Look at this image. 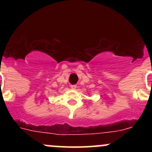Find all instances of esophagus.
<instances>
[{
	"instance_id": "esophagus-1",
	"label": "esophagus",
	"mask_w": 152,
	"mask_h": 152,
	"mask_svg": "<svg viewBox=\"0 0 152 152\" xmlns=\"http://www.w3.org/2000/svg\"><path fill=\"white\" fill-rule=\"evenodd\" d=\"M71 88H72V89H76V85H71Z\"/></svg>"
}]
</instances>
